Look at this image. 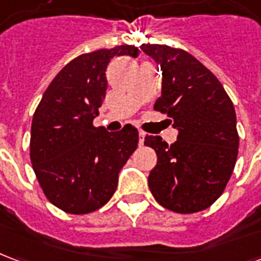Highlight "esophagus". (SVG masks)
<instances>
[{
	"label": "esophagus",
	"mask_w": 261,
	"mask_h": 261,
	"mask_svg": "<svg viewBox=\"0 0 261 261\" xmlns=\"http://www.w3.org/2000/svg\"><path fill=\"white\" fill-rule=\"evenodd\" d=\"M138 136H140V145H142V144H144V140H145V133H144V131H140Z\"/></svg>",
	"instance_id": "obj_1"
}]
</instances>
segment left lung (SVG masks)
Instances as JSON below:
<instances>
[{
	"label": "left lung",
	"instance_id": "8db88e82",
	"mask_svg": "<svg viewBox=\"0 0 261 261\" xmlns=\"http://www.w3.org/2000/svg\"><path fill=\"white\" fill-rule=\"evenodd\" d=\"M140 47L162 71V93L153 109L168 113L179 131L170 145L158 136L145 137L144 144L158 155L148 186L162 207L198 213L224 193L235 168L239 136L233 103L190 53L165 44Z\"/></svg>",
	"mask_w": 261,
	"mask_h": 261
}]
</instances>
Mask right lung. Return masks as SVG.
Instances as JSON below:
<instances>
[{
    "instance_id": "1",
    "label": "right lung",
    "mask_w": 261,
    "mask_h": 261,
    "mask_svg": "<svg viewBox=\"0 0 261 261\" xmlns=\"http://www.w3.org/2000/svg\"><path fill=\"white\" fill-rule=\"evenodd\" d=\"M138 54V48L124 44L78 56L56 75L33 114V170L48 201L65 213L81 215L103 207L137 149L134 125L109 133L95 127L93 119L106 96L110 60Z\"/></svg>"
}]
</instances>
